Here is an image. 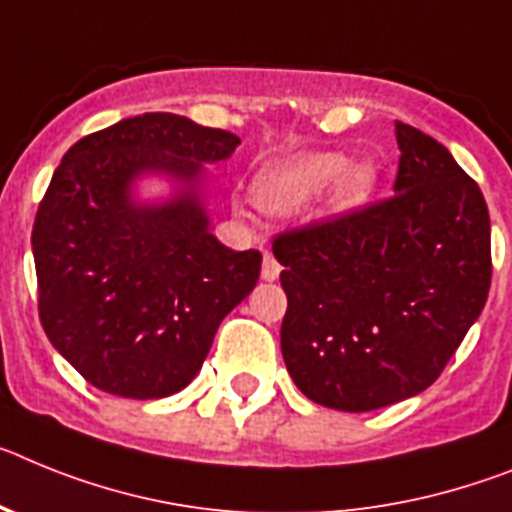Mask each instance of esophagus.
<instances>
[{
	"mask_svg": "<svg viewBox=\"0 0 512 512\" xmlns=\"http://www.w3.org/2000/svg\"><path fill=\"white\" fill-rule=\"evenodd\" d=\"M278 275H281V265L270 252H265L262 255V281H275Z\"/></svg>",
	"mask_w": 512,
	"mask_h": 512,
	"instance_id": "1",
	"label": "esophagus"
}]
</instances>
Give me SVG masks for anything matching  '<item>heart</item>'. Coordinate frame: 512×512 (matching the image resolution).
<instances>
[{
  "label": "heart",
  "mask_w": 512,
  "mask_h": 512,
  "mask_svg": "<svg viewBox=\"0 0 512 512\" xmlns=\"http://www.w3.org/2000/svg\"><path fill=\"white\" fill-rule=\"evenodd\" d=\"M379 188L373 159H353L342 151H299L268 164L252 182V198L268 213H293L324 193L330 216H345L371 201Z\"/></svg>",
  "instance_id": "heart-1"
}]
</instances>
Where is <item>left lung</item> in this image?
I'll use <instances>...</instances> for the list:
<instances>
[{
    "mask_svg": "<svg viewBox=\"0 0 512 512\" xmlns=\"http://www.w3.org/2000/svg\"><path fill=\"white\" fill-rule=\"evenodd\" d=\"M394 198L275 239L281 350L311 402L371 412L428 389L479 319L492 278L482 190L428 133L394 123Z\"/></svg>",
    "mask_w": 512,
    "mask_h": 512,
    "instance_id": "left-lung-1",
    "label": "left lung"
}]
</instances>
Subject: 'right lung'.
I'll use <instances>...</instances> for the list:
<instances>
[{"mask_svg": "<svg viewBox=\"0 0 512 512\" xmlns=\"http://www.w3.org/2000/svg\"><path fill=\"white\" fill-rule=\"evenodd\" d=\"M239 144L185 115L144 113L84 136L53 172L33 224L38 309L53 348L97 389H185L255 288L262 255L221 244L206 203V164ZM146 179L168 190L146 199Z\"/></svg>", "mask_w": 512, "mask_h": 512, "instance_id": "right-lung-1", "label": "right lung"}]
</instances>
